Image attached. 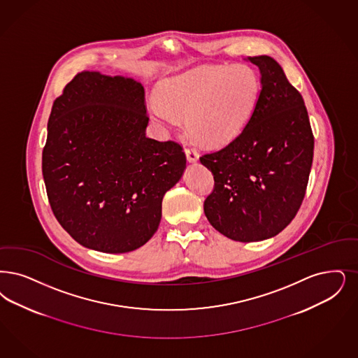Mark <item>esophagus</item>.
<instances>
[{
  "label": "esophagus",
  "mask_w": 358,
  "mask_h": 358,
  "mask_svg": "<svg viewBox=\"0 0 358 358\" xmlns=\"http://www.w3.org/2000/svg\"><path fill=\"white\" fill-rule=\"evenodd\" d=\"M185 155L186 158H187V161H189V162H196V161L200 158L199 152H197L194 148H186Z\"/></svg>",
  "instance_id": "obj_1"
}]
</instances>
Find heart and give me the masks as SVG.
Masks as SVG:
<instances>
[{"label":"heart","instance_id":"b5f03b06","mask_svg":"<svg viewBox=\"0 0 358 358\" xmlns=\"http://www.w3.org/2000/svg\"><path fill=\"white\" fill-rule=\"evenodd\" d=\"M259 94V78L246 64L205 66L164 81L159 100L148 105L150 117L176 127L186 115V127L199 141L221 146L245 128Z\"/></svg>","mask_w":358,"mask_h":358}]
</instances>
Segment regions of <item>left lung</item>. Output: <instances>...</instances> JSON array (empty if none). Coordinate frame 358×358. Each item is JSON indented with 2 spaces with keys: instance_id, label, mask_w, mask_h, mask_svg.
Returning a JSON list of instances; mask_svg holds the SVG:
<instances>
[{
  "instance_id": "left-lung-1",
  "label": "left lung",
  "mask_w": 358,
  "mask_h": 358,
  "mask_svg": "<svg viewBox=\"0 0 358 358\" xmlns=\"http://www.w3.org/2000/svg\"><path fill=\"white\" fill-rule=\"evenodd\" d=\"M248 59L261 73L255 110L231 143L200 157L215 178L205 215L215 230L240 243L271 238L292 222L315 150L303 99L280 64L269 56Z\"/></svg>"
}]
</instances>
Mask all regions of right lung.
<instances>
[{
    "label": "right lung",
    "mask_w": 358,
    "mask_h": 358,
    "mask_svg": "<svg viewBox=\"0 0 358 358\" xmlns=\"http://www.w3.org/2000/svg\"><path fill=\"white\" fill-rule=\"evenodd\" d=\"M148 121L143 86L121 76L77 73L53 102L43 181L59 225L83 246L127 253L157 231L186 157L180 143L146 137Z\"/></svg>",
    "instance_id": "right-lung-1"
}]
</instances>
